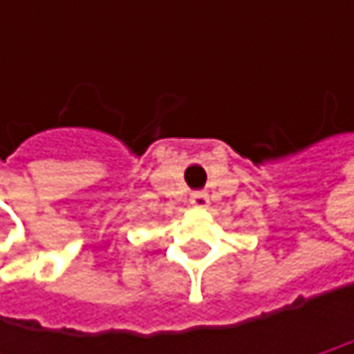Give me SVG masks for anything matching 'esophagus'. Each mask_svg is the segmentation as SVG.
I'll return each instance as SVG.
<instances>
[{
	"instance_id": "obj_1",
	"label": "esophagus",
	"mask_w": 354,
	"mask_h": 354,
	"mask_svg": "<svg viewBox=\"0 0 354 354\" xmlns=\"http://www.w3.org/2000/svg\"><path fill=\"white\" fill-rule=\"evenodd\" d=\"M190 203H192L194 207H207V205H209V196H207V192L196 190V192L190 194Z\"/></svg>"
}]
</instances>
